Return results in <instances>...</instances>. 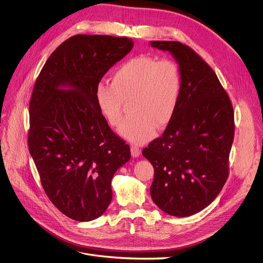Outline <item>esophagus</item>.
Instances as JSON below:
<instances>
[{
	"instance_id": "34e87169",
	"label": "esophagus",
	"mask_w": 263,
	"mask_h": 263,
	"mask_svg": "<svg viewBox=\"0 0 263 263\" xmlns=\"http://www.w3.org/2000/svg\"><path fill=\"white\" fill-rule=\"evenodd\" d=\"M131 155L133 158H137L141 155V149L137 146H132L131 147Z\"/></svg>"
}]
</instances>
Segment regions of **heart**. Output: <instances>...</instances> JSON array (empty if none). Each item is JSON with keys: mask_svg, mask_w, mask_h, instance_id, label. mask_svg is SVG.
<instances>
[{"mask_svg": "<svg viewBox=\"0 0 263 263\" xmlns=\"http://www.w3.org/2000/svg\"><path fill=\"white\" fill-rule=\"evenodd\" d=\"M112 84L100 82L95 100L109 126L122 120V105L128 102L131 115L118 132L133 144L143 145L156 135L157 127L166 126L175 114L181 92V72L171 60L158 61L140 55L121 64L113 72Z\"/></svg>", "mask_w": 263, "mask_h": 263, "instance_id": "b5f03b06", "label": "heart"}]
</instances>
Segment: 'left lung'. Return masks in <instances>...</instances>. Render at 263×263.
I'll use <instances>...</instances> for the list:
<instances>
[{"mask_svg": "<svg viewBox=\"0 0 263 263\" xmlns=\"http://www.w3.org/2000/svg\"><path fill=\"white\" fill-rule=\"evenodd\" d=\"M168 52L181 72L180 98L163 135L143 150L155 168L150 194L170 215L185 217L208 206L228 177L233 108L211 67L179 41H150Z\"/></svg>", "mask_w": 263, "mask_h": 263, "instance_id": "1", "label": "left lung"}]
</instances>
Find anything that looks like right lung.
Segmentation results:
<instances>
[{
  "label": "right lung",
  "mask_w": 263,
  "mask_h": 263,
  "mask_svg": "<svg viewBox=\"0 0 263 263\" xmlns=\"http://www.w3.org/2000/svg\"><path fill=\"white\" fill-rule=\"evenodd\" d=\"M133 46L127 37L72 36L50 55L35 83L30 154L49 199L78 222L105 212L112 178L131 158L97 106L95 88Z\"/></svg>",
  "instance_id": "right-lung-1"
}]
</instances>
